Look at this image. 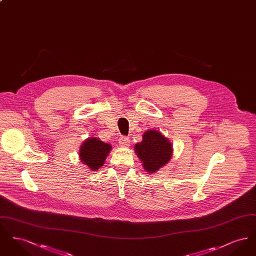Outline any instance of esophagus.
<instances>
[{"mask_svg": "<svg viewBox=\"0 0 256 256\" xmlns=\"http://www.w3.org/2000/svg\"><path fill=\"white\" fill-rule=\"evenodd\" d=\"M130 138H128V137H126V136H121V137H120V139H119V144H120V146H122V148H128L130 145Z\"/></svg>", "mask_w": 256, "mask_h": 256, "instance_id": "obj_1", "label": "esophagus"}]
</instances>
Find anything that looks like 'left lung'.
<instances>
[{
    "label": "left lung",
    "mask_w": 256,
    "mask_h": 256,
    "mask_svg": "<svg viewBox=\"0 0 256 256\" xmlns=\"http://www.w3.org/2000/svg\"><path fill=\"white\" fill-rule=\"evenodd\" d=\"M134 152L146 172L154 174L170 161L172 146L160 132L148 130L143 134L142 141L135 144Z\"/></svg>",
    "instance_id": "1"
}]
</instances>
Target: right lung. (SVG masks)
<instances>
[{"mask_svg": "<svg viewBox=\"0 0 256 256\" xmlns=\"http://www.w3.org/2000/svg\"><path fill=\"white\" fill-rule=\"evenodd\" d=\"M112 146L97 137H89L80 148V160L91 170H98L104 163Z\"/></svg>", "mask_w": 256, "mask_h": 256, "instance_id": "1", "label": "right lung"}]
</instances>
